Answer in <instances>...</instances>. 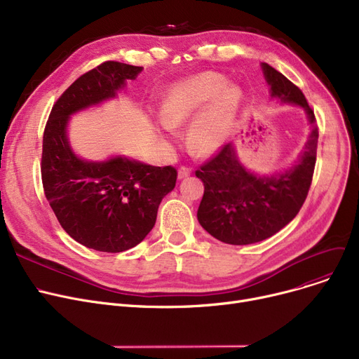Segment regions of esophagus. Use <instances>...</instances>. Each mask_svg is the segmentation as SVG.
Wrapping results in <instances>:
<instances>
[{
	"mask_svg": "<svg viewBox=\"0 0 359 359\" xmlns=\"http://www.w3.org/2000/svg\"><path fill=\"white\" fill-rule=\"evenodd\" d=\"M191 173H192V170H191L189 167H186V165H182V167L179 168V179H184V177H189V176H191Z\"/></svg>",
	"mask_w": 359,
	"mask_h": 359,
	"instance_id": "esophagus-1",
	"label": "esophagus"
}]
</instances>
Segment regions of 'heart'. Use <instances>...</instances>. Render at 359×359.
<instances>
[{"label": "heart", "instance_id": "heart-1", "mask_svg": "<svg viewBox=\"0 0 359 359\" xmlns=\"http://www.w3.org/2000/svg\"><path fill=\"white\" fill-rule=\"evenodd\" d=\"M241 99L240 88L229 86L222 75H195L167 91L161 103L163 129L173 134V126L194 118L187 129V145L194 154H211L229 138Z\"/></svg>", "mask_w": 359, "mask_h": 359}]
</instances>
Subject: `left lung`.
Returning <instances> with one entry per match:
<instances>
[{
    "label": "left lung",
    "instance_id": "8db88e82",
    "mask_svg": "<svg viewBox=\"0 0 359 359\" xmlns=\"http://www.w3.org/2000/svg\"><path fill=\"white\" fill-rule=\"evenodd\" d=\"M271 96L304 107L313 126L304 153L288 172L257 177L244 170L231 144H224L195 172L203 182L198 210L202 227L217 240L244 246L276 234L295 218L303 206L314 175L318 126L306 96L284 74L262 64Z\"/></svg>",
    "mask_w": 359,
    "mask_h": 359
}]
</instances>
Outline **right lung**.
Segmentation results:
<instances>
[{
	"label": "right lung",
	"mask_w": 359,
	"mask_h": 359,
	"mask_svg": "<svg viewBox=\"0 0 359 359\" xmlns=\"http://www.w3.org/2000/svg\"><path fill=\"white\" fill-rule=\"evenodd\" d=\"M142 67L106 61L83 74L55 102L43 132L41 173L45 196L65 233L83 246L119 253L153 230L161 199L177 170L122 157L88 163L75 157L65 128L71 113L113 97Z\"/></svg>",
	"instance_id": "add662e5"
}]
</instances>
